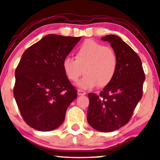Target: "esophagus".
Returning <instances> with one entry per match:
<instances>
[{"label":"esophagus","instance_id":"34e87169","mask_svg":"<svg viewBox=\"0 0 160 160\" xmlns=\"http://www.w3.org/2000/svg\"><path fill=\"white\" fill-rule=\"evenodd\" d=\"M86 94V93H85V91H82V90H78V96H84Z\"/></svg>","mask_w":160,"mask_h":160}]
</instances>
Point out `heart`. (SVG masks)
Listing matches in <instances>:
<instances>
[{
  "mask_svg": "<svg viewBox=\"0 0 160 160\" xmlns=\"http://www.w3.org/2000/svg\"><path fill=\"white\" fill-rule=\"evenodd\" d=\"M62 67L67 78L76 82L82 74L85 76L78 82L82 89H92L98 85L105 87L115 75L118 57L113 49L93 40H87L78 48L75 59L64 58Z\"/></svg>",
  "mask_w": 160,
  "mask_h": 160,
  "instance_id": "1",
  "label": "heart"
}]
</instances>
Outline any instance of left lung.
<instances>
[{"instance_id":"8db88e82","label":"left lung","mask_w":160,"mask_h":160,"mask_svg":"<svg viewBox=\"0 0 160 160\" xmlns=\"http://www.w3.org/2000/svg\"><path fill=\"white\" fill-rule=\"evenodd\" d=\"M118 57V67L111 82L99 95L89 93L87 120L93 129L112 132L127 124L142 97L145 80L142 63L138 54L115 35L102 37Z\"/></svg>"}]
</instances>
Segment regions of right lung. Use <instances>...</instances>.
<instances>
[{"mask_svg":"<svg viewBox=\"0 0 160 160\" xmlns=\"http://www.w3.org/2000/svg\"><path fill=\"white\" fill-rule=\"evenodd\" d=\"M81 37L48 35L24 51L15 70L13 96L25 122L39 131L57 129L77 91L62 62Z\"/></svg>","mask_w":160,"mask_h":160,"instance_id":"right-lung-1","label":"right lung"}]
</instances>
